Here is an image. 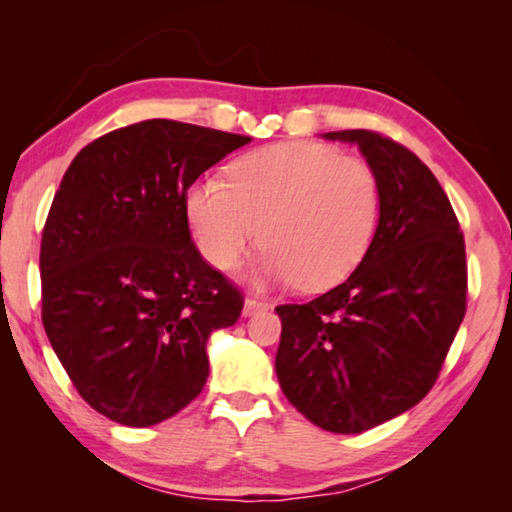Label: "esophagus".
<instances>
[{
  "label": "esophagus",
  "mask_w": 512,
  "mask_h": 512,
  "mask_svg": "<svg viewBox=\"0 0 512 512\" xmlns=\"http://www.w3.org/2000/svg\"><path fill=\"white\" fill-rule=\"evenodd\" d=\"M268 309V305L264 300H257V298H246L244 302V314L250 316V314H257V311H264Z\"/></svg>",
  "instance_id": "obj_1"
}]
</instances>
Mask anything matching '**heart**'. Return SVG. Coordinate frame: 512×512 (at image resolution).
Masks as SVG:
<instances>
[{"instance_id":"b5f03b06","label":"heart","mask_w":512,"mask_h":512,"mask_svg":"<svg viewBox=\"0 0 512 512\" xmlns=\"http://www.w3.org/2000/svg\"><path fill=\"white\" fill-rule=\"evenodd\" d=\"M185 210L203 257L219 271L237 268L262 235L266 275L320 291L343 282L368 253L381 189L366 162L325 144L284 142L241 155L228 183L196 180Z\"/></svg>"}]
</instances>
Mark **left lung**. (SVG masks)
Listing matches in <instances>:
<instances>
[{
    "mask_svg": "<svg viewBox=\"0 0 512 512\" xmlns=\"http://www.w3.org/2000/svg\"><path fill=\"white\" fill-rule=\"evenodd\" d=\"M366 155L381 189L377 232L348 280L277 305L275 372L316 427L361 433L409 411L436 384L467 307L461 225L418 155L375 131L325 133Z\"/></svg>",
    "mask_w": 512,
    "mask_h": 512,
    "instance_id": "1",
    "label": "left lung"
}]
</instances>
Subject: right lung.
Here are the masks:
<instances>
[{
	"mask_svg": "<svg viewBox=\"0 0 512 512\" xmlns=\"http://www.w3.org/2000/svg\"><path fill=\"white\" fill-rule=\"evenodd\" d=\"M250 137L146 119L81 149L40 244L42 325L94 411L151 427L203 391L244 296L194 246L187 189Z\"/></svg>",
	"mask_w": 512,
	"mask_h": 512,
	"instance_id": "1",
	"label": "right lung"
}]
</instances>
